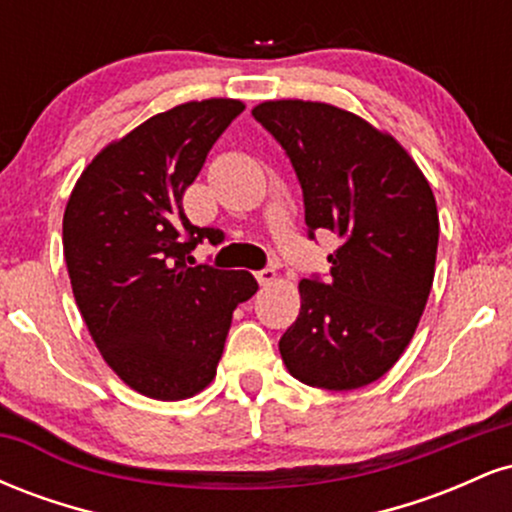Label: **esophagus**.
I'll return each instance as SVG.
<instances>
[{
    "instance_id": "34e87169",
    "label": "esophagus",
    "mask_w": 512,
    "mask_h": 512,
    "mask_svg": "<svg viewBox=\"0 0 512 512\" xmlns=\"http://www.w3.org/2000/svg\"><path fill=\"white\" fill-rule=\"evenodd\" d=\"M255 279L260 281V286H269L276 281V272L272 267H264V269H260V272H255Z\"/></svg>"
}]
</instances>
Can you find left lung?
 <instances>
[{"label":"left lung","mask_w":512,"mask_h":512,"mask_svg":"<svg viewBox=\"0 0 512 512\" xmlns=\"http://www.w3.org/2000/svg\"><path fill=\"white\" fill-rule=\"evenodd\" d=\"M301 182L308 236H339L330 276L298 284L301 313L279 339L293 378L325 390L375 383L414 337L433 286L438 209L431 185L390 134L313 101L252 110Z\"/></svg>","instance_id":"8db88e82"}]
</instances>
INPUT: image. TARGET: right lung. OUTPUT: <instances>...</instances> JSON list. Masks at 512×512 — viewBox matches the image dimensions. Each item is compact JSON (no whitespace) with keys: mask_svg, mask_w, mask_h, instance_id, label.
Masks as SVG:
<instances>
[{"mask_svg":"<svg viewBox=\"0 0 512 512\" xmlns=\"http://www.w3.org/2000/svg\"><path fill=\"white\" fill-rule=\"evenodd\" d=\"M245 105L209 98L175 105L108 144L76 180L62 243L72 291L105 363L132 390L175 402L216 375L233 310L255 296L250 272L192 267L204 238L182 195Z\"/></svg>","mask_w":512,"mask_h":512,"instance_id":"1","label":"right lung"}]
</instances>
